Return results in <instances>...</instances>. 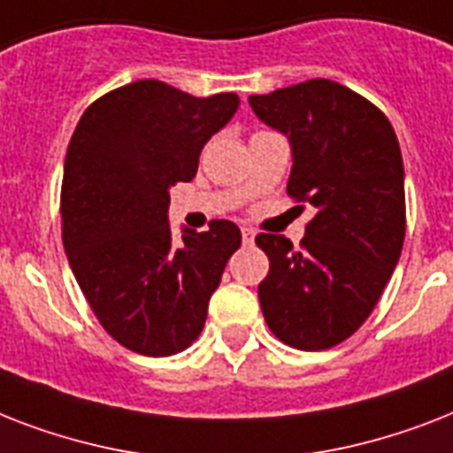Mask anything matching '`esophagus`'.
Listing matches in <instances>:
<instances>
[{
    "mask_svg": "<svg viewBox=\"0 0 453 453\" xmlns=\"http://www.w3.org/2000/svg\"><path fill=\"white\" fill-rule=\"evenodd\" d=\"M242 240L247 242V244H251V242L256 240V233L251 227H242Z\"/></svg>",
    "mask_w": 453,
    "mask_h": 453,
    "instance_id": "34e87169",
    "label": "esophagus"
}]
</instances>
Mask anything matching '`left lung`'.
<instances>
[{
    "instance_id": "obj_1",
    "label": "left lung",
    "mask_w": 453,
    "mask_h": 453,
    "mask_svg": "<svg viewBox=\"0 0 453 453\" xmlns=\"http://www.w3.org/2000/svg\"><path fill=\"white\" fill-rule=\"evenodd\" d=\"M249 105L289 138L287 192L315 206L301 249L284 234L256 237L270 258L258 284L263 317L291 348L326 350L365 324L400 261V143L376 105L331 80L249 96Z\"/></svg>"
}]
</instances>
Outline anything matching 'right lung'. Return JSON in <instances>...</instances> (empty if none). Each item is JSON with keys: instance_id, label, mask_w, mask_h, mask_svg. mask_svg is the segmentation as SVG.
<instances>
[{"instance_id": "1", "label": "right lung", "mask_w": 453, "mask_h": 453, "mask_svg": "<svg viewBox=\"0 0 453 453\" xmlns=\"http://www.w3.org/2000/svg\"><path fill=\"white\" fill-rule=\"evenodd\" d=\"M240 108L237 94L197 98L141 80L91 103L67 145L63 247L81 294L117 343L148 357L185 350L240 249L233 220L206 233L169 226L171 185L197 173L199 152Z\"/></svg>"}]
</instances>
